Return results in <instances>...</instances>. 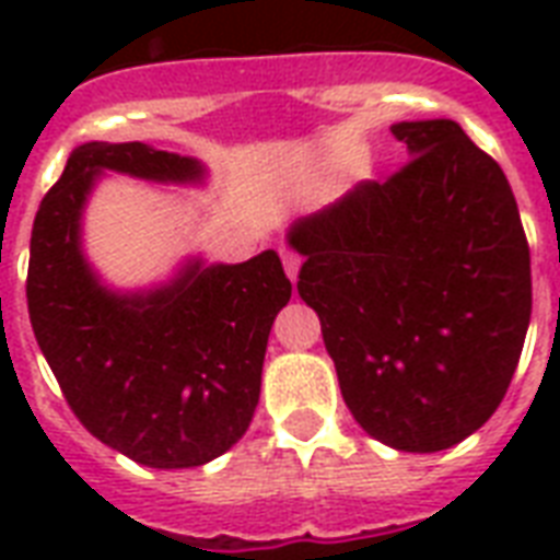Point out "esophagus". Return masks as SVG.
<instances>
[{
	"mask_svg": "<svg viewBox=\"0 0 560 560\" xmlns=\"http://www.w3.org/2000/svg\"><path fill=\"white\" fill-rule=\"evenodd\" d=\"M281 261H284V272L290 276V281H296L299 264H302V258H299L296 253H290V249H281Z\"/></svg>",
	"mask_w": 560,
	"mask_h": 560,
	"instance_id": "34e87169",
	"label": "esophagus"
}]
</instances>
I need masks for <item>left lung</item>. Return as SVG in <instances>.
Returning <instances> with one entry per match:
<instances>
[{
	"label": "left lung",
	"mask_w": 560,
	"mask_h": 560,
	"mask_svg": "<svg viewBox=\"0 0 560 560\" xmlns=\"http://www.w3.org/2000/svg\"><path fill=\"white\" fill-rule=\"evenodd\" d=\"M392 136L409 160L288 241L354 421L395 451L435 453L505 398L532 316L529 244L503 168L456 121Z\"/></svg>",
	"instance_id": "8db88e82"
}]
</instances>
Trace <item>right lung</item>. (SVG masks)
I'll return each mask as SVG.
<instances>
[{
	"instance_id": "1",
	"label": "right lung",
	"mask_w": 560,
	"mask_h": 560,
	"mask_svg": "<svg viewBox=\"0 0 560 560\" xmlns=\"http://www.w3.org/2000/svg\"><path fill=\"white\" fill-rule=\"evenodd\" d=\"M101 171L194 183L188 156L142 142H86L43 197L25 279L39 351L66 404L113 451L148 468H197L246 433L272 319L290 302L279 255L191 261L151 293H113L81 253V211Z\"/></svg>"
}]
</instances>
